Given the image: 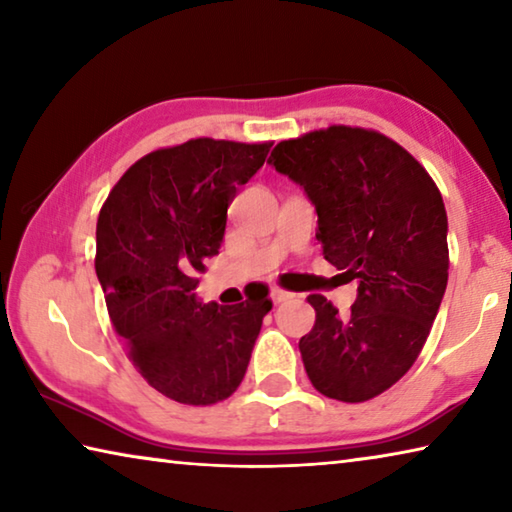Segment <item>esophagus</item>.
I'll return each instance as SVG.
<instances>
[{
  "instance_id": "34e87169",
  "label": "esophagus",
  "mask_w": 512,
  "mask_h": 512,
  "mask_svg": "<svg viewBox=\"0 0 512 512\" xmlns=\"http://www.w3.org/2000/svg\"><path fill=\"white\" fill-rule=\"evenodd\" d=\"M289 298H293V293H289V291H282V289H271V300L275 302H284V300H289Z\"/></svg>"
}]
</instances>
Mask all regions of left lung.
<instances>
[{"label":"left lung","mask_w":512,"mask_h":512,"mask_svg":"<svg viewBox=\"0 0 512 512\" xmlns=\"http://www.w3.org/2000/svg\"><path fill=\"white\" fill-rule=\"evenodd\" d=\"M268 164L305 189L329 264L359 280L348 318L314 293L298 348L318 393L366 402L418 359L447 289V212L422 164L386 135L329 126L284 140Z\"/></svg>","instance_id":"obj_1"}]
</instances>
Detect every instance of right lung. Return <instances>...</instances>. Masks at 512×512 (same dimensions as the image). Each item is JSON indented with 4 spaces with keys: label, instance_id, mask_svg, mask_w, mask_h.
Here are the masks:
<instances>
[{
    "label": "right lung",
    "instance_id": "add662e5",
    "mask_svg": "<svg viewBox=\"0 0 512 512\" xmlns=\"http://www.w3.org/2000/svg\"><path fill=\"white\" fill-rule=\"evenodd\" d=\"M271 144L198 137L137 160L103 203L97 277L128 357L169 400L216 404L237 391L271 311L268 289L241 305H203L194 289L219 255L237 187L262 169Z\"/></svg>",
    "mask_w": 512,
    "mask_h": 512
}]
</instances>
